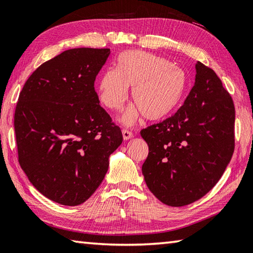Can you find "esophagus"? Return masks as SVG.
<instances>
[{"label": "esophagus", "mask_w": 253, "mask_h": 253, "mask_svg": "<svg viewBox=\"0 0 253 253\" xmlns=\"http://www.w3.org/2000/svg\"><path fill=\"white\" fill-rule=\"evenodd\" d=\"M122 133H123V138H124V140H129L130 138H132V132H131V131H129V130H127V129H123Z\"/></svg>", "instance_id": "1"}]
</instances>
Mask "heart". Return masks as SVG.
<instances>
[{
	"mask_svg": "<svg viewBox=\"0 0 253 253\" xmlns=\"http://www.w3.org/2000/svg\"><path fill=\"white\" fill-rule=\"evenodd\" d=\"M187 79L180 67L168 59L140 50L127 51L118 58L117 69L103 72L98 81V98L106 108L121 110L132 86L131 105L121 116L130 126L140 115L158 121L175 110L186 90Z\"/></svg>",
	"mask_w": 253,
	"mask_h": 253,
	"instance_id": "1",
	"label": "heart"
}]
</instances>
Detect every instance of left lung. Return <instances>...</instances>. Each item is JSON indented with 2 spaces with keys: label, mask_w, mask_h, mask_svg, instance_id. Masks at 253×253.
<instances>
[{
  "label": "left lung",
  "mask_w": 253,
  "mask_h": 253,
  "mask_svg": "<svg viewBox=\"0 0 253 253\" xmlns=\"http://www.w3.org/2000/svg\"><path fill=\"white\" fill-rule=\"evenodd\" d=\"M184 104L174 115L140 131L149 147L142 174L163 204L189 205L224 174L235 149V105L212 69L197 61Z\"/></svg>",
  "instance_id": "left-lung-1"
}]
</instances>
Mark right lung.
<instances>
[{
    "instance_id": "right-lung-1",
    "label": "right lung",
    "mask_w": 253,
    "mask_h": 253,
    "mask_svg": "<svg viewBox=\"0 0 253 253\" xmlns=\"http://www.w3.org/2000/svg\"><path fill=\"white\" fill-rule=\"evenodd\" d=\"M110 53L107 48L69 49L38 67L19 93L18 162L32 184L61 205L90 199L123 142L94 88Z\"/></svg>"
}]
</instances>
